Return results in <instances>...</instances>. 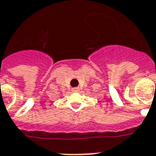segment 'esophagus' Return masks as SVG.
Returning <instances> with one entry per match:
<instances>
[{
	"mask_svg": "<svg viewBox=\"0 0 156 156\" xmlns=\"http://www.w3.org/2000/svg\"><path fill=\"white\" fill-rule=\"evenodd\" d=\"M72 91H73V92H78V91H80V87H73V88L72 89Z\"/></svg>",
	"mask_w": 156,
	"mask_h": 156,
	"instance_id": "34e87169",
	"label": "esophagus"
}]
</instances>
